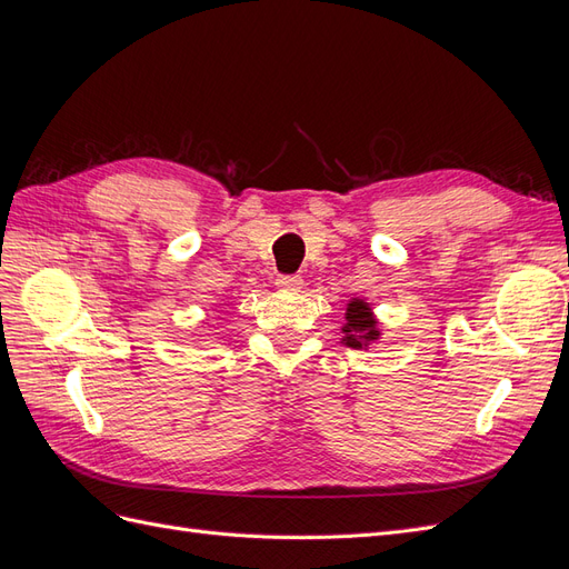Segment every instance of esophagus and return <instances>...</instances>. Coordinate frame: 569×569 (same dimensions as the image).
Listing matches in <instances>:
<instances>
[{
  "mask_svg": "<svg viewBox=\"0 0 569 569\" xmlns=\"http://www.w3.org/2000/svg\"><path fill=\"white\" fill-rule=\"evenodd\" d=\"M274 284H278L280 289L295 291V289H301V278H299V274H280V278L274 280Z\"/></svg>",
  "mask_w": 569,
  "mask_h": 569,
  "instance_id": "esophagus-1",
  "label": "esophagus"
}]
</instances>
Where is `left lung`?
I'll return each instance as SVG.
<instances>
[{"label": "left lung", "mask_w": 569, "mask_h": 569, "mask_svg": "<svg viewBox=\"0 0 569 569\" xmlns=\"http://www.w3.org/2000/svg\"><path fill=\"white\" fill-rule=\"evenodd\" d=\"M382 337L380 330V320H377L372 303L368 299H358L353 297L347 303V313H343V325H341V343L349 349H370V343Z\"/></svg>", "instance_id": "1"}]
</instances>
